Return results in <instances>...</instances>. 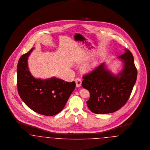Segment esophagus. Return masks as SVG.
Instances as JSON below:
<instances>
[{
	"label": "esophagus",
	"instance_id": "esophagus-1",
	"mask_svg": "<svg viewBox=\"0 0 150 150\" xmlns=\"http://www.w3.org/2000/svg\"><path fill=\"white\" fill-rule=\"evenodd\" d=\"M76 86L77 87H79L81 86V83H82V80L80 78H76L75 80Z\"/></svg>",
	"mask_w": 150,
	"mask_h": 150
}]
</instances>
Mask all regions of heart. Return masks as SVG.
Returning <instances> with one entry per match:
<instances>
[{
	"instance_id": "1",
	"label": "heart",
	"mask_w": 150,
	"mask_h": 150,
	"mask_svg": "<svg viewBox=\"0 0 150 150\" xmlns=\"http://www.w3.org/2000/svg\"><path fill=\"white\" fill-rule=\"evenodd\" d=\"M96 65V61H92V62H89L86 63L83 66V68L85 71H90L93 69L95 66Z\"/></svg>"
}]
</instances>
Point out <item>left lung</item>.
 Instances as JSON below:
<instances>
[{"label": "left lung", "mask_w": 150, "mask_h": 150, "mask_svg": "<svg viewBox=\"0 0 150 150\" xmlns=\"http://www.w3.org/2000/svg\"><path fill=\"white\" fill-rule=\"evenodd\" d=\"M117 57L122 68L115 74L104 62L83 77L82 86L90 93L86 102L92 112L98 114L114 112L128 101L136 82L137 71L130 51Z\"/></svg>", "instance_id": "obj_1"}]
</instances>
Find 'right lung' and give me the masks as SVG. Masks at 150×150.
<instances>
[{
	"mask_svg": "<svg viewBox=\"0 0 150 150\" xmlns=\"http://www.w3.org/2000/svg\"><path fill=\"white\" fill-rule=\"evenodd\" d=\"M34 49L19 59L17 69L18 91L29 108L42 115L53 116L63 110L76 83L55 77L46 79L35 78L28 67V59Z\"/></svg>",
	"mask_w": 150,
	"mask_h": 150,
	"instance_id": "right-lung-1",
	"label": "right lung"
}]
</instances>
